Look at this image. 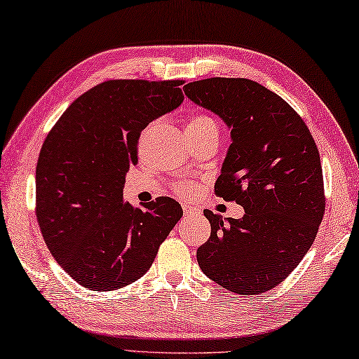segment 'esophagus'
I'll use <instances>...</instances> for the list:
<instances>
[{
  "instance_id": "1",
  "label": "esophagus",
  "mask_w": 359,
  "mask_h": 359,
  "mask_svg": "<svg viewBox=\"0 0 359 359\" xmlns=\"http://www.w3.org/2000/svg\"><path fill=\"white\" fill-rule=\"evenodd\" d=\"M184 213H185V217H196V215H199L201 212H199V208H196V207L184 204Z\"/></svg>"
}]
</instances>
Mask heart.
Returning a JSON list of instances; mask_svg holds the SVG:
<instances>
[{"instance_id": "heart-1", "label": "heart", "mask_w": 359, "mask_h": 359, "mask_svg": "<svg viewBox=\"0 0 359 359\" xmlns=\"http://www.w3.org/2000/svg\"><path fill=\"white\" fill-rule=\"evenodd\" d=\"M185 128H187V136H201V135H207V133H219V126L218 122L213 119L212 116H208L205 113H194L190 117H188L185 122ZM175 191L180 196L184 198H190L196 193V187L193 184H188V182H184V184H179L175 187Z\"/></svg>"}]
</instances>
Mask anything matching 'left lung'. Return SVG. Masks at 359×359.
<instances>
[{
  "label": "left lung",
  "mask_w": 359,
  "mask_h": 359,
  "mask_svg": "<svg viewBox=\"0 0 359 359\" xmlns=\"http://www.w3.org/2000/svg\"><path fill=\"white\" fill-rule=\"evenodd\" d=\"M187 97L231 128L215 194L243 218L204 210L212 232L198 262L221 287L257 295L281 284L314 243L325 213L322 163L308 126L287 102L246 78L188 83Z\"/></svg>",
  "instance_id": "8db88e82"
}]
</instances>
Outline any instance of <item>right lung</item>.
I'll return each instance as SVG.
<instances>
[{
    "label": "right lung",
    "instance_id": "right-lung-1",
    "mask_svg": "<svg viewBox=\"0 0 359 359\" xmlns=\"http://www.w3.org/2000/svg\"><path fill=\"white\" fill-rule=\"evenodd\" d=\"M184 80H108L78 97L43 141L36 168V217L51 256L89 290L109 292L151 269L182 218L168 196L123 202L149 122L184 102Z\"/></svg>",
    "mask_w": 359,
    "mask_h": 359
}]
</instances>
